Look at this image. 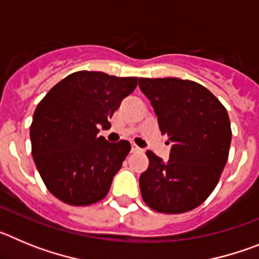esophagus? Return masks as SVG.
Wrapping results in <instances>:
<instances>
[{
  "label": "esophagus",
  "mask_w": 259,
  "mask_h": 259,
  "mask_svg": "<svg viewBox=\"0 0 259 259\" xmlns=\"http://www.w3.org/2000/svg\"><path fill=\"white\" fill-rule=\"evenodd\" d=\"M140 152H141L140 148H139L137 145H135V144H132V145H131V153H140Z\"/></svg>",
  "instance_id": "esophagus-1"
}]
</instances>
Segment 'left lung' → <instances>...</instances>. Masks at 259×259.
Returning a JSON list of instances; mask_svg holds the SVG:
<instances>
[{"label":"left lung","mask_w":259,"mask_h":259,"mask_svg":"<svg viewBox=\"0 0 259 259\" xmlns=\"http://www.w3.org/2000/svg\"><path fill=\"white\" fill-rule=\"evenodd\" d=\"M162 135L172 141L170 159L148 150L140 176L144 202L154 211L182 214L200 206L221 179L230 153L231 123L226 107L209 89L178 77H140Z\"/></svg>","instance_id":"8db88e82"}]
</instances>
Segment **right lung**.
Returning a JSON list of instances; mask_svg holds the SVG:
<instances>
[{
    "label": "right lung",
    "mask_w": 259,
    "mask_h": 259,
    "mask_svg": "<svg viewBox=\"0 0 259 259\" xmlns=\"http://www.w3.org/2000/svg\"><path fill=\"white\" fill-rule=\"evenodd\" d=\"M137 77L77 71L38 102L29 128L32 155L48 191L72 206H88L107 194L131 150L125 140L107 143L98 128H110Z\"/></svg>",
    "instance_id": "1"
}]
</instances>
